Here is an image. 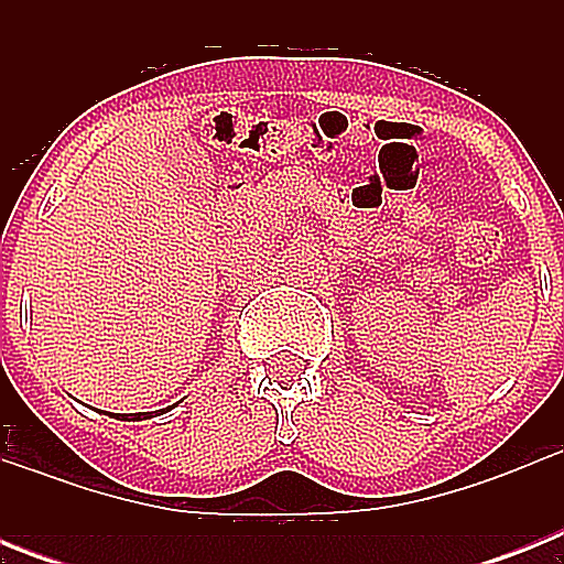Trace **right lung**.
Returning <instances> with one entry per match:
<instances>
[{
  "instance_id": "add662e5",
  "label": "right lung",
  "mask_w": 564,
  "mask_h": 564,
  "mask_svg": "<svg viewBox=\"0 0 564 564\" xmlns=\"http://www.w3.org/2000/svg\"><path fill=\"white\" fill-rule=\"evenodd\" d=\"M121 421H143V417H152L149 412H134V415H118Z\"/></svg>"
}]
</instances>
